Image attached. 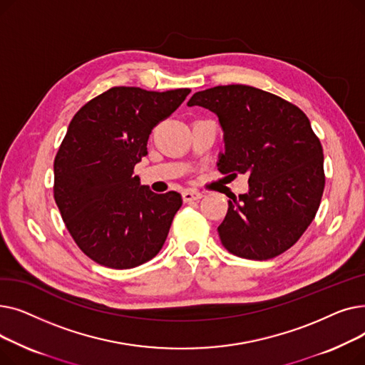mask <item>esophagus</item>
Returning a JSON list of instances; mask_svg holds the SVG:
<instances>
[{
	"instance_id": "1",
	"label": "esophagus",
	"mask_w": 365,
	"mask_h": 365,
	"mask_svg": "<svg viewBox=\"0 0 365 365\" xmlns=\"http://www.w3.org/2000/svg\"><path fill=\"white\" fill-rule=\"evenodd\" d=\"M182 197L185 202H190V201H198L200 198H202V194L197 192V190H185Z\"/></svg>"
}]
</instances>
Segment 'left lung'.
<instances>
[{
    "label": "left lung",
    "instance_id": "left-lung-1",
    "mask_svg": "<svg viewBox=\"0 0 365 365\" xmlns=\"http://www.w3.org/2000/svg\"><path fill=\"white\" fill-rule=\"evenodd\" d=\"M187 106L217 115L222 175L248 178V190L227 201L217 227L223 247L250 260L289 250L314 220L325 185L322 146L308 117L278 96L242 84L198 91Z\"/></svg>",
    "mask_w": 365,
    "mask_h": 365
}]
</instances>
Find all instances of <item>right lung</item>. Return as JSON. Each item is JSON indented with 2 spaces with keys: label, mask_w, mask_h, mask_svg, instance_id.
<instances>
[{
  "label": "right lung",
  "mask_w": 365,
  "mask_h": 365,
  "mask_svg": "<svg viewBox=\"0 0 365 365\" xmlns=\"http://www.w3.org/2000/svg\"><path fill=\"white\" fill-rule=\"evenodd\" d=\"M189 93L112 87L73 115L54 158V200L73 241L96 263L131 269L163 248L182 197L152 192L133 170L148 155L152 128Z\"/></svg>",
  "instance_id": "obj_1"
}]
</instances>
